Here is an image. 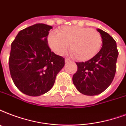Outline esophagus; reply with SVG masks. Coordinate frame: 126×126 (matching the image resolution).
<instances>
[{"label":"esophagus","mask_w":126,"mask_h":126,"mask_svg":"<svg viewBox=\"0 0 126 126\" xmlns=\"http://www.w3.org/2000/svg\"><path fill=\"white\" fill-rule=\"evenodd\" d=\"M70 61H71V60H70L69 59H68V58H65V62L66 63H69Z\"/></svg>","instance_id":"1"}]
</instances>
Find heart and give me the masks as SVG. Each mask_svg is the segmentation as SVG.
<instances>
[{"label":"heart","instance_id":"b5f03b06","mask_svg":"<svg viewBox=\"0 0 126 126\" xmlns=\"http://www.w3.org/2000/svg\"><path fill=\"white\" fill-rule=\"evenodd\" d=\"M101 35L98 31L79 26L62 27L57 33L51 32L48 45L57 55H63L69 45V50L79 61H88L97 54L102 46Z\"/></svg>","mask_w":126,"mask_h":126}]
</instances>
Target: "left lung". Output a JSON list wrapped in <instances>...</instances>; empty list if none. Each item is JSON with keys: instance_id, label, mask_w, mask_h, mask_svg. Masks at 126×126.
I'll use <instances>...</instances> for the list:
<instances>
[{"instance_id": "8db88e82", "label": "left lung", "mask_w": 126, "mask_h": 126, "mask_svg": "<svg viewBox=\"0 0 126 126\" xmlns=\"http://www.w3.org/2000/svg\"><path fill=\"white\" fill-rule=\"evenodd\" d=\"M102 47L94 57L85 62H77V71L73 82L79 92L87 96L99 94L110 86L116 71L118 56L116 41L100 29Z\"/></svg>"}]
</instances>
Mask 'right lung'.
<instances>
[{"label":"right lung","mask_w":126,"mask_h":126,"mask_svg":"<svg viewBox=\"0 0 126 126\" xmlns=\"http://www.w3.org/2000/svg\"><path fill=\"white\" fill-rule=\"evenodd\" d=\"M52 26L36 24L18 32L11 44L9 69L14 84L24 94L38 96L53 86L65 65L63 57L55 54L47 44Z\"/></svg>","instance_id":"add662e5"}]
</instances>
